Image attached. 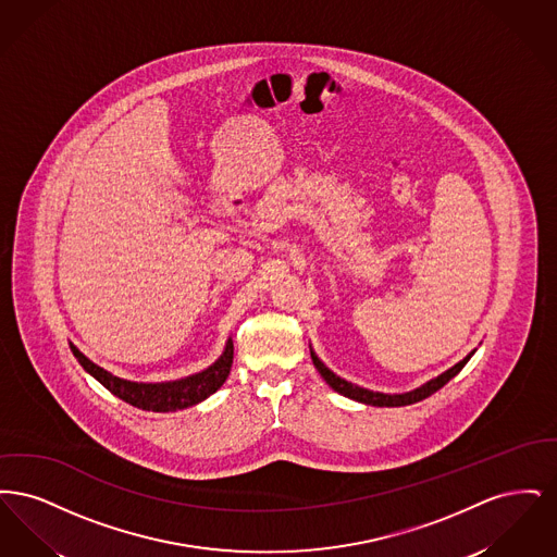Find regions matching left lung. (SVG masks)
I'll return each instance as SVG.
<instances>
[{"label": "left lung", "instance_id": "obj_1", "mask_svg": "<svg viewBox=\"0 0 557 557\" xmlns=\"http://www.w3.org/2000/svg\"><path fill=\"white\" fill-rule=\"evenodd\" d=\"M474 352H476V348H474L472 352H468L459 363H455L449 370L438 373L436 377L428 380L422 386H418V388H413V391H409V393L388 395V393H375V391H370V388L357 386V384L348 382L345 377L336 375L334 371L330 370V368L319 359L318 352H315L313 346H311L313 366L318 368L321 377L327 382V386H330L332 391H336V393L343 395V397L352 398V400L363 403V405H373V407H405V405H413V403H418V400H424V398L430 397V395H434L438 388H443V386L449 382L450 377H455L459 371L463 370V366L472 359Z\"/></svg>", "mask_w": 557, "mask_h": 557}]
</instances>
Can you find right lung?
Instances as JSON below:
<instances>
[{
  "mask_svg": "<svg viewBox=\"0 0 557 557\" xmlns=\"http://www.w3.org/2000/svg\"><path fill=\"white\" fill-rule=\"evenodd\" d=\"M69 345L73 355L77 357L81 368L89 375H94L114 397L123 398L125 403H129L137 409L157 411V413L187 409L211 397L212 393H216L223 386L234 363V341L227 338L223 352L207 370L191 373L180 380H169V382H133L96 366L91 359H87L81 352L77 346L73 343Z\"/></svg>",
  "mask_w": 557,
  "mask_h": 557,
  "instance_id": "add662e5",
  "label": "right lung"
}]
</instances>
